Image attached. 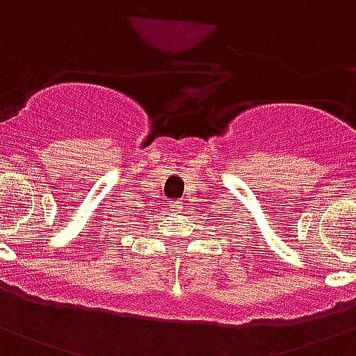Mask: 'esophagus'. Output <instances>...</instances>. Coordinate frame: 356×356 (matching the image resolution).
I'll list each match as a JSON object with an SVG mask.
<instances>
[{"instance_id": "esophagus-1", "label": "esophagus", "mask_w": 356, "mask_h": 356, "mask_svg": "<svg viewBox=\"0 0 356 356\" xmlns=\"http://www.w3.org/2000/svg\"><path fill=\"white\" fill-rule=\"evenodd\" d=\"M181 202H175V204H172V211H181Z\"/></svg>"}]
</instances>
